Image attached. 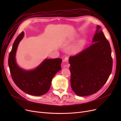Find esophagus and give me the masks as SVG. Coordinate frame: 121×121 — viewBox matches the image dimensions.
<instances>
[{"label": "esophagus", "instance_id": "esophagus-1", "mask_svg": "<svg viewBox=\"0 0 121 121\" xmlns=\"http://www.w3.org/2000/svg\"><path fill=\"white\" fill-rule=\"evenodd\" d=\"M64 62H66V63H68V61H69V57L68 56L65 57V58L64 60ZM69 65V64L67 63V64H64L63 65V67H68Z\"/></svg>", "mask_w": 121, "mask_h": 121}]
</instances>
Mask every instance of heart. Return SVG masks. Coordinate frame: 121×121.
<instances>
[{
  "mask_svg": "<svg viewBox=\"0 0 121 121\" xmlns=\"http://www.w3.org/2000/svg\"><path fill=\"white\" fill-rule=\"evenodd\" d=\"M83 45V42L82 41V42H81V43H80L78 46H77L76 47V48H75L74 50H73V52H74V53H77L78 52H79V51L80 50V49H81V47H82Z\"/></svg>",
  "mask_w": 121,
  "mask_h": 121,
  "instance_id": "1",
  "label": "heart"
}]
</instances>
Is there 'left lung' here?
<instances>
[{"label":"left lung","instance_id":"8db88e82","mask_svg":"<svg viewBox=\"0 0 121 121\" xmlns=\"http://www.w3.org/2000/svg\"><path fill=\"white\" fill-rule=\"evenodd\" d=\"M97 26L93 44L69 58L71 86L76 94L85 96L96 93L108 81L112 69L110 44Z\"/></svg>","mask_w":121,"mask_h":121}]
</instances>
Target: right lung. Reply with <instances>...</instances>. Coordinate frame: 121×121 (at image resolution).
I'll use <instances>...</instances> for the list:
<instances>
[{
	"label": "right lung",
	"instance_id": "1",
	"mask_svg": "<svg viewBox=\"0 0 121 121\" xmlns=\"http://www.w3.org/2000/svg\"><path fill=\"white\" fill-rule=\"evenodd\" d=\"M21 32L13 42L9 53L8 63L11 76L16 85L25 93L34 96H40L49 90L52 78L61 69V58L46 59L34 70L27 71L18 67L15 55L17 47L24 36Z\"/></svg>",
	"mask_w": 121,
	"mask_h": 121
}]
</instances>
